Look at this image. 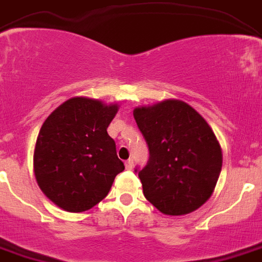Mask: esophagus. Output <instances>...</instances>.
<instances>
[{
	"mask_svg": "<svg viewBox=\"0 0 262 262\" xmlns=\"http://www.w3.org/2000/svg\"><path fill=\"white\" fill-rule=\"evenodd\" d=\"M134 167V160L133 159H128L126 162V169H133Z\"/></svg>",
	"mask_w": 262,
	"mask_h": 262,
	"instance_id": "1",
	"label": "esophagus"
}]
</instances>
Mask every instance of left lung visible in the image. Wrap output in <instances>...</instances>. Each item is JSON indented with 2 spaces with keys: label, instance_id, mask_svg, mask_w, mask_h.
Listing matches in <instances>:
<instances>
[{
  "label": "left lung",
  "instance_id": "left-lung-1",
  "mask_svg": "<svg viewBox=\"0 0 262 262\" xmlns=\"http://www.w3.org/2000/svg\"><path fill=\"white\" fill-rule=\"evenodd\" d=\"M149 159L135 168L147 200L164 214L195 211L211 198L220 176L223 154L204 118L182 100L135 108Z\"/></svg>",
  "mask_w": 262,
  "mask_h": 262
}]
</instances>
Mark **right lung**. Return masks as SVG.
<instances>
[{"label": "right lung", "mask_w": 262, "mask_h": 262, "mask_svg": "<svg viewBox=\"0 0 262 262\" xmlns=\"http://www.w3.org/2000/svg\"><path fill=\"white\" fill-rule=\"evenodd\" d=\"M118 104L71 98L42 124L34 149V173L39 188L67 212H83L108 193L124 169L107 127Z\"/></svg>", "instance_id": "1"}]
</instances>
